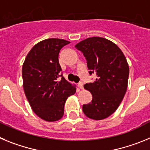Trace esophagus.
Listing matches in <instances>:
<instances>
[{
	"label": "esophagus",
	"instance_id": "obj_1",
	"mask_svg": "<svg viewBox=\"0 0 150 150\" xmlns=\"http://www.w3.org/2000/svg\"><path fill=\"white\" fill-rule=\"evenodd\" d=\"M78 86H79V88H83V82H79V83H78Z\"/></svg>",
	"mask_w": 150,
	"mask_h": 150
}]
</instances>
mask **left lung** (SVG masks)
Returning <instances> with one entry per match:
<instances>
[{
	"label": "left lung",
	"mask_w": 150,
	"mask_h": 150,
	"mask_svg": "<svg viewBox=\"0 0 150 150\" xmlns=\"http://www.w3.org/2000/svg\"><path fill=\"white\" fill-rule=\"evenodd\" d=\"M75 48L86 58L89 75L97 76L94 83L84 86L92 100L83 104V112L91 120H104L116 110L126 92L129 75L126 59L115 43L99 37L87 38Z\"/></svg>",
	"instance_id": "obj_1"
}]
</instances>
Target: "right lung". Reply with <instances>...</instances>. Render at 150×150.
<instances>
[{"mask_svg": "<svg viewBox=\"0 0 150 150\" xmlns=\"http://www.w3.org/2000/svg\"><path fill=\"white\" fill-rule=\"evenodd\" d=\"M68 43L58 38L41 41L30 50L22 66L26 98L33 111L45 121L60 120L66 100L76 91L63 77L59 62L61 49Z\"/></svg>", "mask_w": 150, "mask_h": 150, "instance_id": "obj_1", "label": "right lung"}]
</instances>
